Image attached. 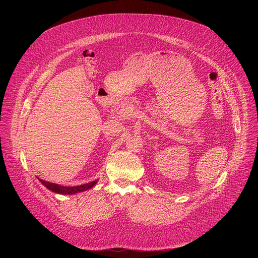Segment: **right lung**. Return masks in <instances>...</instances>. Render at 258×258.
I'll list each match as a JSON object with an SVG mask.
<instances>
[{
	"label": "right lung",
	"mask_w": 258,
	"mask_h": 258,
	"mask_svg": "<svg viewBox=\"0 0 258 258\" xmlns=\"http://www.w3.org/2000/svg\"><path fill=\"white\" fill-rule=\"evenodd\" d=\"M39 179H40V181L43 183V185H44L47 189H49L50 191L55 192V193H58V194H64V195H71V194L80 193V192H83V191H87V190L93 188V187L96 185V182H97V180H94V181L85 183V185H81V186L64 187V186L57 185V183H53V182H50V181L43 180V179H41V178H39Z\"/></svg>",
	"instance_id": "add662e5"
}]
</instances>
